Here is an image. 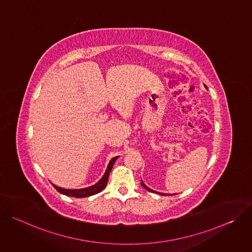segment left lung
Returning a JSON list of instances; mask_svg holds the SVG:
<instances>
[{"label":"left lung","instance_id":"1","mask_svg":"<svg viewBox=\"0 0 252 252\" xmlns=\"http://www.w3.org/2000/svg\"><path fill=\"white\" fill-rule=\"evenodd\" d=\"M140 185H141V186H142V188H145V189H147V190H149V191H151V192H155V193H159V194H160V195H166V194H165V193H160V192H157V191H155V190H153V189H149V188H148V187H147V186H146V185H145V184H143V183H142V182H141V183H140ZM169 195H172V194H169Z\"/></svg>","mask_w":252,"mask_h":252}]
</instances>
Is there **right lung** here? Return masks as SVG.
Segmentation results:
<instances>
[{
  "mask_svg": "<svg viewBox=\"0 0 252 252\" xmlns=\"http://www.w3.org/2000/svg\"><path fill=\"white\" fill-rule=\"evenodd\" d=\"M118 158V157H115L114 158L111 159L109 165H107V168L103 174V176L99 179V181L93 187H90V188H87V189H61L59 187H55V189L62 194H64V195H67V196H71V197H88V196H91V195H94V194H96L98 192H100L105 187H106V184H107V179H109V175H110V172L114 166V163L116 161V159Z\"/></svg>",
  "mask_w": 252,
  "mask_h": 252,
  "instance_id": "1",
  "label": "right lung"
}]
</instances>
